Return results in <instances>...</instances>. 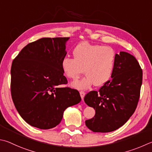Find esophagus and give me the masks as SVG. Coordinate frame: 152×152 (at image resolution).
<instances>
[{
	"instance_id": "1",
	"label": "esophagus",
	"mask_w": 152,
	"mask_h": 152,
	"mask_svg": "<svg viewBox=\"0 0 152 152\" xmlns=\"http://www.w3.org/2000/svg\"><path fill=\"white\" fill-rule=\"evenodd\" d=\"M80 96H81L82 100H84V96H85V94H86V93L84 92V91H80Z\"/></svg>"
}]
</instances>
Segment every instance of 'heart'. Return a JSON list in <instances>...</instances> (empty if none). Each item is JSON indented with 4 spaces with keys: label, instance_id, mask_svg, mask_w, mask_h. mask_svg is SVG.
Instances as JSON below:
<instances>
[{
    "label": "heart",
    "instance_id": "b5f03b06",
    "mask_svg": "<svg viewBox=\"0 0 152 152\" xmlns=\"http://www.w3.org/2000/svg\"><path fill=\"white\" fill-rule=\"evenodd\" d=\"M73 58H63L61 68L68 78L75 80L83 72L86 76L72 84L78 90H87L94 84L102 86L114 72L116 54L110 46L92 45L86 41L79 43L72 51Z\"/></svg>",
    "mask_w": 152,
    "mask_h": 152
}]
</instances>
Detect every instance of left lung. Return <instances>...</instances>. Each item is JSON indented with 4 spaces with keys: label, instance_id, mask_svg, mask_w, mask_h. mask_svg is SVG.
<instances>
[{
    "label": "left lung",
    "instance_id": "8db88e82",
    "mask_svg": "<svg viewBox=\"0 0 152 152\" xmlns=\"http://www.w3.org/2000/svg\"><path fill=\"white\" fill-rule=\"evenodd\" d=\"M142 70L134 56L126 52L116 54L112 80L98 91L84 97L88 106L94 108V117L86 120L94 132H110L120 128L136 109L142 84Z\"/></svg>",
    "mask_w": 152,
    "mask_h": 152
}]
</instances>
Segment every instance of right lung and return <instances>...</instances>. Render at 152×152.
Listing matches in <instances>:
<instances>
[{"instance_id":"add662e5","label":"right lung","mask_w":152,"mask_h":152,"mask_svg":"<svg viewBox=\"0 0 152 152\" xmlns=\"http://www.w3.org/2000/svg\"><path fill=\"white\" fill-rule=\"evenodd\" d=\"M68 37L42 38L29 43L11 66V96L23 119L30 126L48 129L58 125L67 107L81 101L80 93L67 84L61 68Z\"/></svg>"}]
</instances>
